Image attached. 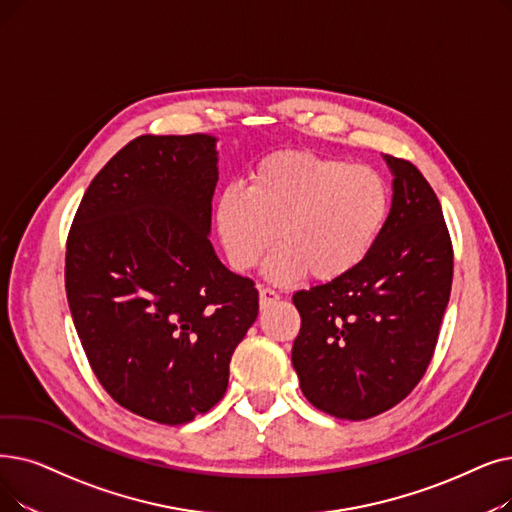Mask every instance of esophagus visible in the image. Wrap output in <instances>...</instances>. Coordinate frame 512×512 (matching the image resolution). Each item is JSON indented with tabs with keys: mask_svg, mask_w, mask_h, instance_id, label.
<instances>
[{
	"mask_svg": "<svg viewBox=\"0 0 512 512\" xmlns=\"http://www.w3.org/2000/svg\"><path fill=\"white\" fill-rule=\"evenodd\" d=\"M278 299H280V295L276 291H272V288H259V305H261V309L270 307Z\"/></svg>",
	"mask_w": 512,
	"mask_h": 512,
	"instance_id": "34e87169",
	"label": "esophagus"
}]
</instances>
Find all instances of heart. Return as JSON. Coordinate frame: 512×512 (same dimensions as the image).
Here are the masks:
<instances>
[{"label":"heart","mask_w":512,"mask_h":512,"mask_svg":"<svg viewBox=\"0 0 512 512\" xmlns=\"http://www.w3.org/2000/svg\"><path fill=\"white\" fill-rule=\"evenodd\" d=\"M391 207L381 173L309 152L261 161L247 188L230 184L217 198L215 224L232 268L247 272L274 242L265 276L288 284L307 272L335 280L370 255Z\"/></svg>","instance_id":"1"}]
</instances>
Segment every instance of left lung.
Segmentation results:
<instances>
[{"mask_svg": "<svg viewBox=\"0 0 512 512\" xmlns=\"http://www.w3.org/2000/svg\"><path fill=\"white\" fill-rule=\"evenodd\" d=\"M383 159L393 198L374 249L353 272L293 295L301 391L345 420L381 414L418 385L452 291V242L433 188L412 163Z\"/></svg>", "mask_w": 512, "mask_h": 512, "instance_id": "left-lung-1", "label": "left lung"}]
</instances>
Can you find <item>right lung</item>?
I'll list each match as a JSON object with an SVG mask.
<instances>
[{
    "mask_svg": "<svg viewBox=\"0 0 512 512\" xmlns=\"http://www.w3.org/2000/svg\"><path fill=\"white\" fill-rule=\"evenodd\" d=\"M217 138L140 136L94 177L66 242V297L98 381L129 412L184 425L228 389L259 311L215 255Z\"/></svg>",
    "mask_w": 512,
    "mask_h": 512,
    "instance_id": "1",
    "label": "right lung"
}]
</instances>
